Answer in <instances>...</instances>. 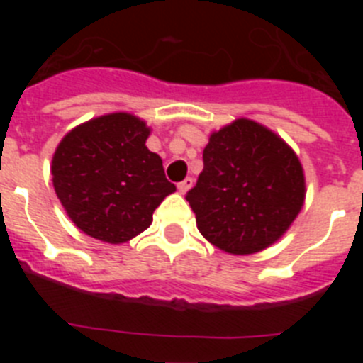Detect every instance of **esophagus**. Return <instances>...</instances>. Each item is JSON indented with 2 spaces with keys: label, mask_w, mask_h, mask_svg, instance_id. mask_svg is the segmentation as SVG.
I'll return each instance as SVG.
<instances>
[{
  "label": "esophagus",
  "mask_w": 363,
  "mask_h": 363,
  "mask_svg": "<svg viewBox=\"0 0 363 363\" xmlns=\"http://www.w3.org/2000/svg\"><path fill=\"white\" fill-rule=\"evenodd\" d=\"M191 187H192V178H185L184 182H179L178 184V191L182 192V194H185Z\"/></svg>",
  "instance_id": "34e87169"
}]
</instances>
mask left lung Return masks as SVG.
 <instances>
[{"mask_svg": "<svg viewBox=\"0 0 363 363\" xmlns=\"http://www.w3.org/2000/svg\"><path fill=\"white\" fill-rule=\"evenodd\" d=\"M185 198L203 238L230 255H252L289 229L306 200V178L280 136L240 118L211 134L203 171Z\"/></svg>", "mask_w": 363, "mask_h": 363, "instance_id": "1", "label": "left lung"}]
</instances>
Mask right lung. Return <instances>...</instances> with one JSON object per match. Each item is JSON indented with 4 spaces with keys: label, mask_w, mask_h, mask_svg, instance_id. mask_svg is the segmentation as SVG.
<instances>
[{
    "label": "right lung",
    "mask_w": 363,
    "mask_h": 363,
    "mask_svg": "<svg viewBox=\"0 0 363 363\" xmlns=\"http://www.w3.org/2000/svg\"><path fill=\"white\" fill-rule=\"evenodd\" d=\"M149 134L145 121L114 112L78 125L57 145L54 191L76 227L92 238L129 242L176 191L162 158L145 147Z\"/></svg>",
    "instance_id": "right-lung-1"
}]
</instances>
